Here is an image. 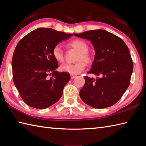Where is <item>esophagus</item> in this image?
<instances>
[{"label":"esophagus","mask_w":146,"mask_h":146,"mask_svg":"<svg viewBox=\"0 0 146 146\" xmlns=\"http://www.w3.org/2000/svg\"><path fill=\"white\" fill-rule=\"evenodd\" d=\"M76 77V76H75V75H72V74H71V75H70V78L71 79H74V78H75V77Z\"/></svg>","instance_id":"1"}]
</instances>
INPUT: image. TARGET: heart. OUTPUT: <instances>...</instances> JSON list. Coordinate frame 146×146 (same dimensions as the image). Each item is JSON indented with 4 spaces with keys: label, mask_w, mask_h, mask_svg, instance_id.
Returning a JSON list of instances; mask_svg holds the SVG:
<instances>
[{
    "label": "heart",
    "mask_w": 146,
    "mask_h": 146,
    "mask_svg": "<svg viewBox=\"0 0 146 146\" xmlns=\"http://www.w3.org/2000/svg\"><path fill=\"white\" fill-rule=\"evenodd\" d=\"M68 46L78 51L77 54L75 64H64L60 67V70L67 72L72 75H76L81 72L86 67V63L90 64L92 62V57L89 53V45L86 42L79 38L71 40L68 43ZM54 58L57 62H62L64 60V54L62 48L59 45L55 46L52 51Z\"/></svg>",
    "instance_id": "heart-1"
}]
</instances>
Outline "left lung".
<instances>
[{
    "label": "left lung",
    "instance_id": "8db88e82",
    "mask_svg": "<svg viewBox=\"0 0 146 146\" xmlns=\"http://www.w3.org/2000/svg\"><path fill=\"white\" fill-rule=\"evenodd\" d=\"M75 36L89 40L96 54L88 72L97 77L85 76V84L80 90V98L96 109L111 107L121 98L130 84L133 62L127 46L117 35L102 29L89 31Z\"/></svg>",
    "mask_w": 146,
    "mask_h": 146
}]
</instances>
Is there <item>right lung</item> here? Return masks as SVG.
I'll use <instances>...</instances> for the list:
<instances>
[{"instance_id": "obj_1", "label": "right lung", "mask_w": 146, "mask_h": 146, "mask_svg": "<svg viewBox=\"0 0 146 146\" xmlns=\"http://www.w3.org/2000/svg\"><path fill=\"white\" fill-rule=\"evenodd\" d=\"M72 35L50 28H38L18 42L12 60L13 80L29 106L46 109L62 97L70 77L69 73L56 70L59 66L52 51Z\"/></svg>"}]
</instances>
